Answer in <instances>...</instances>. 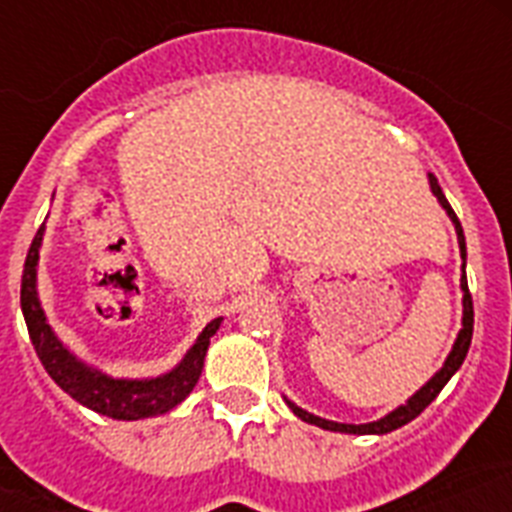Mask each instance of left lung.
Wrapping results in <instances>:
<instances>
[{
	"mask_svg": "<svg viewBox=\"0 0 512 512\" xmlns=\"http://www.w3.org/2000/svg\"><path fill=\"white\" fill-rule=\"evenodd\" d=\"M428 183H430V191H433V196L438 199V204L446 209V215H449V220H452L454 231H457V244H460V257H462V276H460V289H462V329L460 335H457V340H454L452 350H449V356H446L444 366L438 369L433 377H430L425 385H422L414 396L406 398V404L396 406L393 412H388L385 417H380V420L374 422H364V425H350V422H335V420H324V417H316V414L305 412V409H300V406L295 404V401H289V398H284L287 401V406L292 409V412L300 417L303 422H311V425H316V428H324V430H335V433H350V436H385V433H390V430H398L401 425H406V422H412L414 417L420 412H425V406L433 401V398L444 390V385L449 380H452L454 374H457V369L462 366V361H465V356H468V348H470V340H473V297H470L468 292V276H465V260H468V247H465V233H462V225L460 220H457V215H454L452 204L446 201L444 191H441V185H438V180L433 175H428Z\"/></svg>",
	"mask_w": 512,
	"mask_h": 512,
	"instance_id": "obj_1",
	"label": "left lung"
}]
</instances>
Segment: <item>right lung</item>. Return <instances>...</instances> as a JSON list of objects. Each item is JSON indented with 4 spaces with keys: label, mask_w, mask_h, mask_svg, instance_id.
<instances>
[{
    "label": "right lung",
    "mask_w": 512,
    "mask_h": 512,
    "mask_svg": "<svg viewBox=\"0 0 512 512\" xmlns=\"http://www.w3.org/2000/svg\"><path fill=\"white\" fill-rule=\"evenodd\" d=\"M44 225L36 231L31 249L23 265V284H20V311L26 319L28 337L34 342V350L42 366L47 369L52 380L66 390L68 396L79 401L92 412L106 414L111 420H146V417H159L175 409L185 396L191 393L193 385L199 382V374L204 369V356H207L209 340L215 335L223 319H212L201 329L188 353L180 358L170 372L159 377H146V380H130V377H111L100 372L58 340L47 324V316L42 311V300L36 292V268H39V249H42Z\"/></svg>",
    "instance_id": "obj_1"
}]
</instances>
